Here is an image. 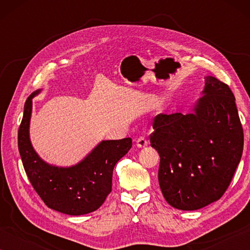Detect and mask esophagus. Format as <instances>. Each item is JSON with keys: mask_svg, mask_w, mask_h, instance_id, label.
Wrapping results in <instances>:
<instances>
[{"mask_svg": "<svg viewBox=\"0 0 250 250\" xmlns=\"http://www.w3.org/2000/svg\"><path fill=\"white\" fill-rule=\"evenodd\" d=\"M146 145H148V141H146V139L143 138V136H140V138L136 139V146H138L139 148H145Z\"/></svg>", "mask_w": 250, "mask_h": 250, "instance_id": "1", "label": "esophagus"}]
</instances>
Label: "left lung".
<instances>
[{"instance_id": "left-lung-1", "label": "left lung", "mask_w": 250, "mask_h": 250, "mask_svg": "<svg viewBox=\"0 0 250 250\" xmlns=\"http://www.w3.org/2000/svg\"><path fill=\"white\" fill-rule=\"evenodd\" d=\"M192 114H159L150 143L159 153V187L181 210L200 209L230 186L244 150V129L232 91L216 77L205 78Z\"/></svg>"}]
</instances>
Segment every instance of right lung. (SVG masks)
I'll list each match as a JSON object with an SVG mask.
<instances>
[{"mask_svg": "<svg viewBox=\"0 0 250 250\" xmlns=\"http://www.w3.org/2000/svg\"><path fill=\"white\" fill-rule=\"evenodd\" d=\"M25 102L18 131V148L23 168L34 190L51 209L67 215H84L97 210L111 192L112 170L132 146V139L102 141L81 163L71 167L46 164L33 149L29 140L32 99Z\"/></svg>", "mask_w": 250, "mask_h": 250, "instance_id": "right-lung-1", "label": "right lung"}]
</instances>
